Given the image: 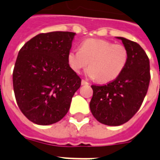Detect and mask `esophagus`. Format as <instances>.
Instances as JSON below:
<instances>
[{
  "label": "esophagus",
  "instance_id": "1",
  "mask_svg": "<svg viewBox=\"0 0 160 160\" xmlns=\"http://www.w3.org/2000/svg\"><path fill=\"white\" fill-rule=\"evenodd\" d=\"M81 85H89V83H88L87 81H85V80H81Z\"/></svg>",
  "mask_w": 160,
  "mask_h": 160
}]
</instances>
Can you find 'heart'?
<instances>
[{"label": "heart", "mask_w": 160, "mask_h": 160, "mask_svg": "<svg viewBox=\"0 0 160 160\" xmlns=\"http://www.w3.org/2000/svg\"><path fill=\"white\" fill-rule=\"evenodd\" d=\"M70 69L76 73L90 65L86 75L108 83L119 76L128 62V51L122 45L101 39H87L80 44V51L71 50L67 55Z\"/></svg>", "instance_id": "obj_1"}]
</instances>
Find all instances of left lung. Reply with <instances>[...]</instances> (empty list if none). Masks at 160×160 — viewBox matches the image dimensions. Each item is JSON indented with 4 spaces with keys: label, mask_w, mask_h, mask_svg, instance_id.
<instances>
[{
    "label": "left lung",
    "mask_w": 160,
    "mask_h": 160,
    "mask_svg": "<svg viewBox=\"0 0 160 160\" xmlns=\"http://www.w3.org/2000/svg\"><path fill=\"white\" fill-rule=\"evenodd\" d=\"M128 51V62L123 72L105 85H91L90 108L98 121L109 126L129 121L141 106L149 88V60L139 44L116 37Z\"/></svg>",
    "instance_id": "obj_1"
}]
</instances>
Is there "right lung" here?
Instances as JSON below:
<instances>
[{"label":"right lung","instance_id":"obj_1","mask_svg":"<svg viewBox=\"0 0 160 160\" xmlns=\"http://www.w3.org/2000/svg\"><path fill=\"white\" fill-rule=\"evenodd\" d=\"M75 35L68 31L39 34L19 51L13 70L14 92L21 112L35 124L60 121L80 87V78L67 61Z\"/></svg>","mask_w":160,"mask_h":160}]
</instances>
